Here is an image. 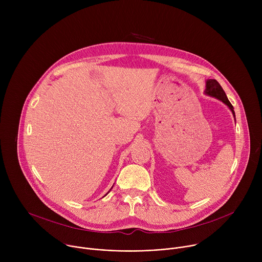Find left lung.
<instances>
[{
	"label": "left lung",
	"instance_id": "1",
	"mask_svg": "<svg viewBox=\"0 0 262 262\" xmlns=\"http://www.w3.org/2000/svg\"><path fill=\"white\" fill-rule=\"evenodd\" d=\"M204 92H205V94H207L209 96H212V97H215L219 100L223 101L226 105H228V107L231 110V112L233 113V116L235 117V113H234L232 104L228 100L225 91L223 90L221 85L215 80H207L206 81V89H205Z\"/></svg>",
	"mask_w": 262,
	"mask_h": 262
}]
</instances>
